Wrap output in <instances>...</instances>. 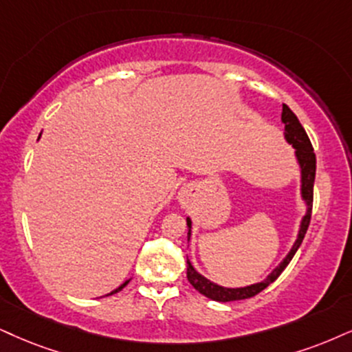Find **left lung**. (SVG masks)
Returning <instances> with one entry per match:
<instances>
[{
	"label": "left lung",
	"instance_id": "1",
	"mask_svg": "<svg viewBox=\"0 0 352 352\" xmlns=\"http://www.w3.org/2000/svg\"><path fill=\"white\" fill-rule=\"evenodd\" d=\"M282 124H284V138L289 145H292V148L296 150V155L298 171H300V199L305 206V215L302 217L300 225H298V232L296 241L290 246L289 253L282 258V261L272 269L269 274L264 277L263 280L254 282V284L245 285V287H223V285L215 284L210 279H207L206 276H202L196 267L192 266V263L188 259V280L190 282L194 289L197 292H201L202 296L215 302H233V300H243V298L254 297L256 294H259L261 290L267 287L271 282H274L277 277L280 276V272L287 267L290 259L294 258V254L297 253L298 246L302 245L303 236H305L307 228H309L310 217H311V202H314V183H315V171H316V158L311 148L310 138L307 135L305 129L302 127V124L298 122L297 116L289 109V106L282 104ZM188 222V241H190L192 236V220L186 219Z\"/></svg>",
	"mask_w": 352,
	"mask_h": 352
}]
</instances>
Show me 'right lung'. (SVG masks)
I'll return each instance as SVG.
<instances>
[{
    "mask_svg": "<svg viewBox=\"0 0 352 352\" xmlns=\"http://www.w3.org/2000/svg\"><path fill=\"white\" fill-rule=\"evenodd\" d=\"M38 138H41V135H38ZM129 282H130V279H127V280H125V282H124V284H120V285H119V287H117V289H114V290H112V292H109V294H106V297H107V296H114V294H117V292H120V290H122V289L125 287V285H127V284H129Z\"/></svg>",
    "mask_w": 352,
    "mask_h": 352,
    "instance_id": "1",
    "label": "right lung"
}]
</instances>
